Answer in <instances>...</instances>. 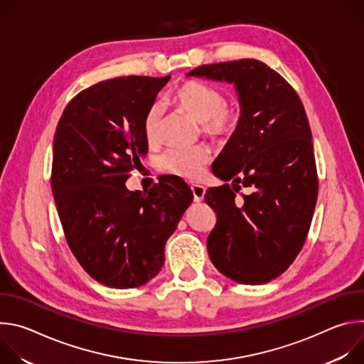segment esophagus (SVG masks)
<instances>
[{"instance_id": "esophagus-1", "label": "esophagus", "mask_w": 364, "mask_h": 364, "mask_svg": "<svg viewBox=\"0 0 364 364\" xmlns=\"http://www.w3.org/2000/svg\"><path fill=\"white\" fill-rule=\"evenodd\" d=\"M191 191H193V197H194V201H201L204 198V194H205V188L203 186H198V184H194L191 186Z\"/></svg>"}]
</instances>
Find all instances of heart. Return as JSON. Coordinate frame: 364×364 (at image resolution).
<instances>
[{
  "label": "heart",
  "mask_w": 364,
  "mask_h": 364,
  "mask_svg": "<svg viewBox=\"0 0 364 364\" xmlns=\"http://www.w3.org/2000/svg\"><path fill=\"white\" fill-rule=\"evenodd\" d=\"M170 102L180 111L198 122L203 135L212 139H228L239 128L242 109L235 102H226L225 93L218 86L197 79H188L177 85L170 93ZM163 108H148L142 132L148 145H157L161 136ZM210 160V149L205 145L191 148H173L160 157V168L164 173L197 180L203 176L204 166Z\"/></svg>",
  "instance_id": "obj_1"
}]
</instances>
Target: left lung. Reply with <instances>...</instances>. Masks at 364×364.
<instances>
[{
    "instance_id": "1",
    "label": "left lung",
    "mask_w": 364,
    "mask_h": 364,
    "mask_svg": "<svg viewBox=\"0 0 364 364\" xmlns=\"http://www.w3.org/2000/svg\"><path fill=\"white\" fill-rule=\"evenodd\" d=\"M188 76L233 82L242 107L240 125L212 167L232 184L204 196L218 218L207 237L209 256L239 284H267L295 261L317 203L314 146L302 102L278 72L256 59L203 65ZM240 183L250 193L237 199Z\"/></svg>"
}]
</instances>
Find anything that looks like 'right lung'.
I'll return each mask as SVG.
<instances>
[{
    "label": "right lung",
    "instance_id": "obj_1",
    "mask_svg": "<svg viewBox=\"0 0 364 364\" xmlns=\"http://www.w3.org/2000/svg\"><path fill=\"white\" fill-rule=\"evenodd\" d=\"M170 76H127L79 92L53 139L51 190L80 267L109 288H136L164 265V246L193 200L164 177L148 191L125 186L148 152L142 121Z\"/></svg>",
    "mask_w": 364,
    "mask_h": 364
}]
</instances>
